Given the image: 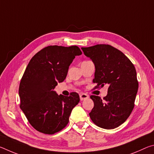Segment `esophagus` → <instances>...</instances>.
<instances>
[{"mask_svg":"<svg viewBox=\"0 0 154 154\" xmlns=\"http://www.w3.org/2000/svg\"><path fill=\"white\" fill-rule=\"evenodd\" d=\"M79 97H80L81 100H85V99L89 98V96H88L87 94H85V93H81L79 94Z\"/></svg>","mask_w":154,"mask_h":154,"instance_id":"obj_1","label":"esophagus"}]
</instances>
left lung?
<instances>
[{
	"instance_id": "left-lung-1",
	"label": "left lung",
	"mask_w": 154,
	"mask_h": 154,
	"mask_svg": "<svg viewBox=\"0 0 154 154\" xmlns=\"http://www.w3.org/2000/svg\"><path fill=\"white\" fill-rule=\"evenodd\" d=\"M83 53L95 65L94 89L109 85L103 99L91 95L94 103L89 113L96 126L113 129L126 120L134 106L139 88L134 64L119 49L105 44L82 48Z\"/></svg>"
}]
</instances>
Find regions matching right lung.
<instances>
[{
  "instance_id": "1",
  "label": "right lung",
  "mask_w": 154,
  "mask_h": 154,
  "mask_svg": "<svg viewBox=\"0 0 154 154\" xmlns=\"http://www.w3.org/2000/svg\"><path fill=\"white\" fill-rule=\"evenodd\" d=\"M82 54L77 46L50 45L30 60L20 83V108L37 131L54 134L69 123L79 96L77 92L69 96L58 95L54 90L65 79L75 56Z\"/></svg>"
}]
</instances>
